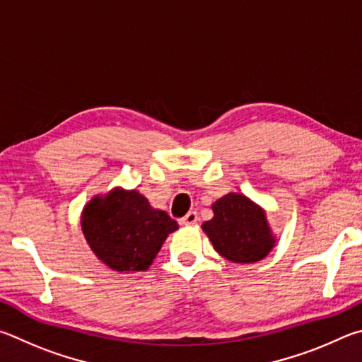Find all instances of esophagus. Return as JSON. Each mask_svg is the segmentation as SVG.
Listing matches in <instances>:
<instances>
[{
  "label": "esophagus",
  "instance_id": "34e87169",
  "mask_svg": "<svg viewBox=\"0 0 362 362\" xmlns=\"http://www.w3.org/2000/svg\"><path fill=\"white\" fill-rule=\"evenodd\" d=\"M197 221H199L197 213L189 211L185 218L180 219V224L181 226H194V224H197Z\"/></svg>",
  "mask_w": 362,
  "mask_h": 362
}]
</instances>
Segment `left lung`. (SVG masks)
Returning a JSON list of instances; mask_svg holds the SVG:
<instances>
[{
	"instance_id": "left-lung-1",
	"label": "left lung",
	"mask_w": 362,
	"mask_h": 362,
	"mask_svg": "<svg viewBox=\"0 0 362 362\" xmlns=\"http://www.w3.org/2000/svg\"><path fill=\"white\" fill-rule=\"evenodd\" d=\"M213 219L202 224L214 250L227 261L255 264L274 250L276 237L261 205L243 194L229 192L213 204Z\"/></svg>"
}]
</instances>
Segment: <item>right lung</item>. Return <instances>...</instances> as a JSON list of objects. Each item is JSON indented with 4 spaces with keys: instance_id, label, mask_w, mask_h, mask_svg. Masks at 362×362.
I'll return each instance as SVG.
<instances>
[{
    "instance_id": "add662e5",
    "label": "right lung",
    "mask_w": 362,
    "mask_h": 362,
    "mask_svg": "<svg viewBox=\"0 0 362 362\" xmlns=\"http://www.w3.org/2000/svg\"><path fill=\"white\" fill-rule=\"evenodd\" d=\"M81 229L100 262L119 274H133L149 269L177 224L135 189L114 187L87 202Z\"/></svg>"
}]
</instances>
